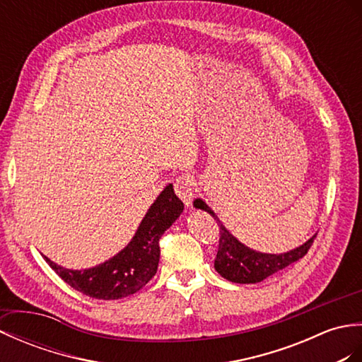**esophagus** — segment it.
Wrapping results in <instances>:
<instances>
[{"label":"esophagus","instance_id":"34e87169","mask_svg":"<svg viewBox=\"0 0 362 362\" xmlns=\"http://www.w3.org/2000/svg\"><path fill=\"white\" fill-rule=\"evenodd\" d=\"M175 192L176 195H178L184 204L189 206L192 203V199H194V195H195V180L194 176H190L187 173H182L180 175L178 178L175 180Z\"/></svg>","mask_w":362,"mask_h":362}]
</instances>
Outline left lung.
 Listing matches in <instances>:
<instances>
[{
  "mask_svg": "<svg viewBox=\"0 0 362 362\" xmlns=\"http://www.w3.org/2000/svg\"><path fill=\"white\" fill-rule=\"evenodd\" d=\"M195 207L211 214L220 226V240H218V252L215 259V269L218 271L224 279L235 284H257L263 279L274 274V272L290 267L294 262L300 260L308 252L315 237H311L307 243L293 249L285 254H262L255 252L252 249L246 247L232 237L226 228L216 218L214 211L202 199H195Z\"/></svg>",
  "mask_w": 362,
  "mask_h": 362,
  "instance_id": "1",
  "label": "left lung"
}]
</instances>
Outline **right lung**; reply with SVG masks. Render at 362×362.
<instances>
[{
  "label": "right lung",
  "mask_w": 362,
  "mask_h": 362,
  "mask_svg": "<svg viewBox=\"0 0 362 362\" xmlns=\"http://www.w3.org/2000/svg\"><path fill=\"white\" fill-rule=\"evenodd\" d=\"M182 209V202L175 195L172 184H168L144 216L132 242L113 259L90 269L72 271L57 267L43 257L59 277L74 290L94 299H122L142 290L156 274L159 238L178 218Z\"/></svg>",
  "instance_id": "obj_1"
}]
</instances>
